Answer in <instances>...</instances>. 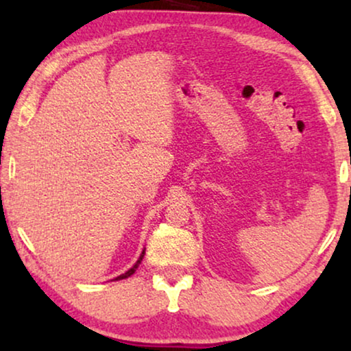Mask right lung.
I'll return each mask as SVG.
<instances>
[{
  "label": "right lung",
  "mask_w": 351,
  "mask_h": 351,
  "mask_svg": "<svg viewBox=\"0 0 351 351\" xmlns=\"http://www.w3.org/2000/svg\"><path fill=\"white\" fill-rule=\"evenodd\" d=\"M143 254H145V251H143L142 254H141V257H138V261L136 262V265H134L132 268H129V270L126 271V273H123V275H119L118 278H114V280H124V278H129V276H131L132 275V273L134 271H136L137 270V267H138V263H141L142 262V258H143Z\"/></svg>",
  "instance_id": "add662e5"
}]
</instances>
